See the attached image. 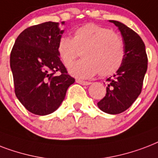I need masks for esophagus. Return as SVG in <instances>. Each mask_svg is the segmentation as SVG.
<instances>
[{
    "mask_svg": "<svg viewBox=\"0 0 158 158\" xmlns=\"http://www.w3.org/2000/svg\"><path fill=\"white\" fill-rule=\"evenodd\" d=\"M76 82L78 83V84H81V85H89L91 84V82H90V81H85L79 80V79L76 80Z\"/></svg>",
    "mask_w": 158,
    "mask_h": 158,
    "instance_id": "esophagus-1",
    "label": "esophagus"
}]
</instances>
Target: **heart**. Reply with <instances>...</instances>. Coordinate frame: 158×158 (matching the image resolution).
<instances>
[{
    "instance_id": "obj_1",
    "label": "heart",
    "mask_w": 158,
    "mask_h": 158,
    "mask_svg": "<svg viewBox=\"0 0 158 158\" xmlns=\"http://www.w3.org/2000/svg\"><path fill=\"white\" fill-rule=\"evenodd\" d=\"M57 53L74 77L87 79L99 74L112 75L121 67L124 57L123 40L117 34L106 27L86 24L76 29L73 37L62 36L57 43Z\"/></svg>"
}]
</instances>
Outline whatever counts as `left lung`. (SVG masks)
Here are the masks:
<instances>
[{"instance_id": "1", "label": "left lung", "mask_w": 158, "mask_h": 158, "mask_svg": "<svg viewBox=\"0 0 158 158\" xmlns=\"http://www.w3.org/2000/svg\"><path fill=\"white\" fill-rule=\"evenodd\" d=\"M109 21L120 31L124 57L114 77L106 80L108 85L106 96L97 106L105 113L117 114L129 109L140 95L148 69V57L143 41L136 32L119 21Z\"/></svg>"}]
</instances>
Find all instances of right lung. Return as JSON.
<instances>
[{
    "instance_id": "right-lung-1",
    "label": "right lung",
    "mask_w": 158,
    "mask_h": 158,
    "mask_svg": "<svg viewBox=\"0 0 158 158\" xmlns=\"http://www.w3.org/2000/svg\"><path fill=\"white\" fill-rule=\"evenodd\" d=\"M63 32L57 22L29 27L18 36L10 52L15 96L26 110L37 115H47L58 109L75 81L57 53ZM56 71L61 74L55 76Z\"/></svg>"
}]
</instances>
